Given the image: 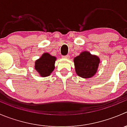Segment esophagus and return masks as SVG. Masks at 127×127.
<instances>
[{"label": "esophagus", "mask_w": 127, "mask_h": 127, "mask_svg": "<svg viewBox=\"0 0 127 127\" xmlns=\"http://www.w3.org/2000/svg\"><path fill=\"white\" fill-rule=\"evenodd\" d=\"M62 58H69V55H66V56H62Z\"/></svg>", "instance_id": "esophagus-1"}]
</instances>
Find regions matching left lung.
Instances as JSON below:
<instances>
[{"label":"left lung","mask_w":127,"mask_h":127,"mask_svg":"<svg viewBox=\"0 0 127 127\" xmlns=\"http://www.w3.org/2000/svg\"><path fill=\"white\" fill-rule=\"evenodd\" d=\"M75 70L79 76L87 79L95 74L99 67L100 59L95 55H91L89 51H82L74 58Z\"/></svg>","instance_id":"left-lung-1"}]
</instances>
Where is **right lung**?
Wrapping results in <instances>:
<instances>
[{
    "instance_id": "right-lung-1",
    "label": "right lung",
    "mask_w": 127,
    "mask_h": 127,
    "mask_svg": "<svg viewBox=\"0 0 127 127\" xmlns=\"http://www.w3.org/2000/svg\"><path fill=\"white\" fill-rule=\"evenodd\" d=\"M56 58L48 53H45L35 61V68L41 77H46L51 74L55 69Z\"/></svg>"
}]
</instances>
